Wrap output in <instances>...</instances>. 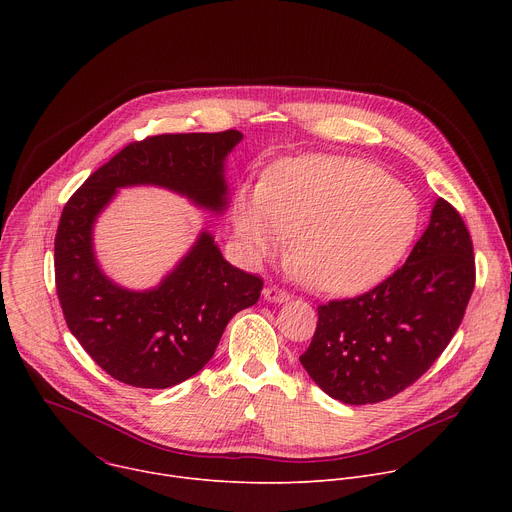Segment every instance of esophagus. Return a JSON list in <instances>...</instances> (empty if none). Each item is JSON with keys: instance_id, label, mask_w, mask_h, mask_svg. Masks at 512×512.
<instances>
[{"instance_id": "esophagus-1", "label": "esophagus", "mask_w": 512, "mask_h": 512, "mask_svg": "<svg viewBox=\"0 0 512 512\" xmlns=\"http://www.w3.org/2000/svg\"><path fill=\"white\" fill-rule=\"evenodd\" d=\"M263 298L269 300V302L281 304V302H287V300H289V294H287V291H285L283 287H279V285H267V287L263 289Z\"/></svg>"}]
</instances>
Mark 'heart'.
<instances>
[{
  "mask_svg": "<svg viewBox=\"0 0 512 512\" xmlns=\"http://www.w3.org/2000/svg\"><path fill=\"white\" fill-rule=\"evenodd\" d=\"M421 221L415 194L377 166L294 158L275 164L233 208L235 233L253 257L275 255L320 294H356L387 277Z\"/></svg>",
  "mask_w": 512,
  "mask_h": 512,
  "instance_id": "1",
  "label": "heart"
}]
</instances>
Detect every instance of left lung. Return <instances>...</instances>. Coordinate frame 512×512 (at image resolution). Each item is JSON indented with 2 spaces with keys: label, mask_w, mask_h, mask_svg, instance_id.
<instances>
[{
  "label": "left lung",
  "mask_w": 512,
  "mask_h": 512,
  "mask_svg": "<svg viewBox=\"0 0 512 512\" xmlns=\"http://www.w3.org/2000/svg\"><path fill=\"white\" fill-rule=\"evenodd\" d=\"M476 283L474 247L460 212L437 198L407 261L373 289L318 306L300 362L348 405L387 401L440 358L462 324Z\"/></svg>",
  "instance_id": "1"
}]
</instances>
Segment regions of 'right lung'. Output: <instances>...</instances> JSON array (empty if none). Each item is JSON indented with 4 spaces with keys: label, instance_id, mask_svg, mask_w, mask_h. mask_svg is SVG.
I'll use <instances>...</instances> for the list:
<instances>
[{
    "label": "right lung",
    "instance_id": "obj_1",
    "mask_svg": "<svg viewBox=\"0 0 512 512\" xmlns=\"http://www.w3.org/2000/svg\"><path fill=\"white\" fill-rule=\"evenodd\" d=\"M241 139L227 129L131 141L64 204L54 239L56 294L68 330L113 379L139 389L190 379L212 358L229 320L257 304L263 279L223 259L208 233L152 291L111 283L91 245L97 214L121 186L158 184L223 210V162Z\"/></svg>",
    "mask_w": 512,
    "mask_h": 512
}]
</instances>
